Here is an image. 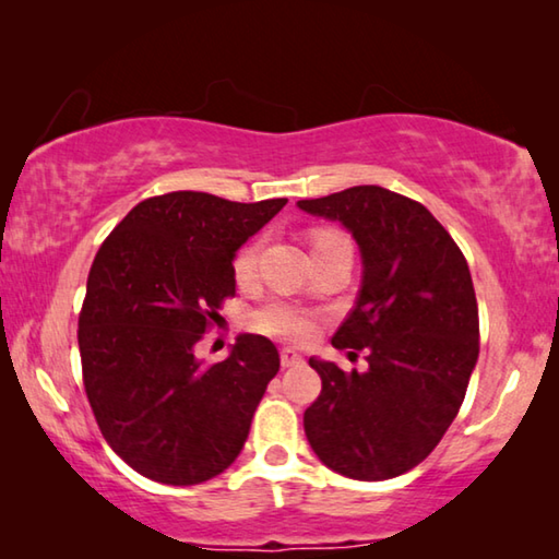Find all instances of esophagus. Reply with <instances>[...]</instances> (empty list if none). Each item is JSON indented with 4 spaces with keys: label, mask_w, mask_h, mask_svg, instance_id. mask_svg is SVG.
Instances as JSON below:
<instances>
[{
    "label": "esophagus",
    "mask_w": 559,
    "mask_h": 559,
    "mask_svg": "<svg viewBox=\"0 0 559 559\" xmlns=\"http://www.w3.org/2000/svg\"><path fill=\"white\" fill-rule=\"evenodd\" d=\"M281 365H283V367L302 365V355H298L296 349H290V347H283V349H281Z\"/></svg>",
    "instance_id": "obj_1"
}]
</instances>
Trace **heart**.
<instances>
[{
  "label": "heart",
  "instance_id": "1",
  "mask_svg": "<svg viewBox=\"0 0 559 559\" xmlns=\"http://www.w3.org/2000/svg\"><path fill=\"white\" fill-rule=\"evenodd\" d=\"M337 239H345V236L333 229H318L313 231V236H310V241H313V251ZM259 253H261V241H251L236 251L234 278L239 281L241 286L251 283L253 276H257ZM249 323L253 330H259L263 335L290 340V343H308V340H313L318 330L316 313H310V310L300 306H293L288 300H269L266 306L253 310Z\"/></svg>",
  "mask_w": 559,
  "mask_h": 559
}]
</instances>
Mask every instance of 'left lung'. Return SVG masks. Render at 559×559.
<instances>
[{"label":"left lung","mask_w":559,"mask_h":559,"mask_svg":"<svg viewBox=\"0 0 559 559\" xmlns=\"http://www.w3.org/2000/svg\"><path fill=\"white\" fill-rule=\"evenodd\" d=\"M300 210L343 222L362 251V288L333 335L367 353V372L310 357L323 380L302 414L328 468L386 480L437 449L456 419L478 359V302L466 257L427 206L377 185L300 200Z\"/></svg>","instance_id":"left-lung-1"}]
</instances>
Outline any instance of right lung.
Segmentation results:
<instances>
[{
  "mask_svg": "<svg viewBox=\"0 0 559 559\" xmlns=\"http://www.w3.org/2000/svg\"><path fill=\"white\" fill-rule=\"evenodd\" d=\"M286 202L150 197L100 243L79 313L83 386L103 439L140 476L197 486L241 453L278 349L241 335L206 365L194 345L236 296V249Z\"/></svg>",
  "mask_w": 559,
  "mask_h": 559,
  "instance_id": "1",
  "label": "right lung"
}]
</instances>
